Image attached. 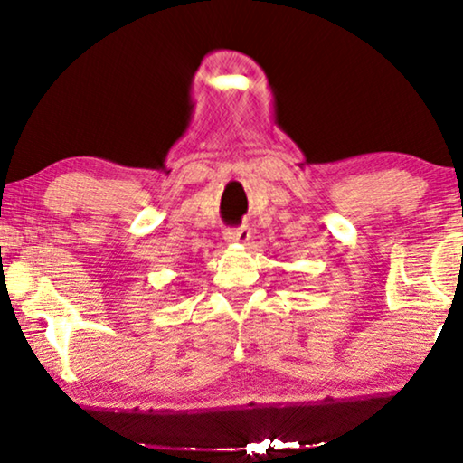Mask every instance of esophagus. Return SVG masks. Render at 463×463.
Here are the masks:
<instances>
[{
  "mask_svg": "<svg viewBox=\"0 0 463 463\" xmlns=\"http://www.w3.org/2000/svg\"><path fill=\"white\" fill-rule=\"evenodd\" d=\"M249 239H250V231L247 229V226L224 231V241L229 242V245H247Z\"/></svg>",
  "mask_w": 463,
  "mask_h": 463,
  "instance_id": "1",
  "label": "esophagus"
}]
</instances>
